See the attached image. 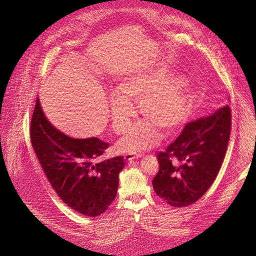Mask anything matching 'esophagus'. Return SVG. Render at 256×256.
Instances as JSON below:
<instances>
[{
    "mask_svg": "<svg viewBox=\"0 0 256 256\" xmlns=\"http://www.w3.org/2000/svg\"><path fill=\"white\" fill-rule=\"evenodd\" d=\"M138 158H139L138 155H135L133 153H126V154H124V160L126 162H132V160H137Z\"/></svg>",
    "mask_w": 256,
    "mask_h": 256,
    "instance_id": "34e87169",
    "label": "esophagus"
}]
</instances>
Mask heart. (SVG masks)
Here are the masks:
<instances>
[{
	"instance_id": "b5f03b06",
	"label": "heart",
	"mask_w": 256,
	"mask_h": 256,
	"mask_svg": "<svg viewBox=\"0 0 256 256\" xmlns=\"http://www.w3.org/2000/svg\"><path fill=\"white\" fill-rule=\"evenodd\" d=\"M162 71H144L123 78L117 94L110 96V120L114 130L122 133L136 116L134 103L146 119L137 123L119 142L122 152L140 153L160 142L158 128L170 132L182 123L188 112L186 78L182 74L164 78Z\"/></svg>"
}]
</instances>
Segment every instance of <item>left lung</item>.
I'll return each mask as SVG.
<instances>
[{
  "instance_id": "obj_1",
  "label": "left lung",
  "mask_w": 256,
  "mask_h": 256,
  "mask_svg": "<svg viewBox=\"0 0 256 256\" xmlns=\"http://www.w3.org/2000/svg\"><path fill=\"white\" fill-rule=\"evenodd\" d=\"M230 108L222 106L208 116L188 122L164 152L152 180L155 194L174 208L196 202L217 178L230 134Z\"/></svg>"
}]
</instances>
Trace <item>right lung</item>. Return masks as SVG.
<instances>
[{
    "mask_svg": "<svg viewBox=\"0 0 256 256\" xmlns=\"http://www.w3.org/2000/svg\"><path fill=\"white\" fill-rule=\"evenodd\" d=\"M30 140L48 182L69 208L96 217L112 203L124 167L122 156L103 160L108 144L96 137L71 138L44 116L39 98L30 122Z\"/></svg>",
    "mask_w": 256,
    "mask_h": 256,
    "instance_id": "1",
    "label": "right lung"
}]
</instances>
